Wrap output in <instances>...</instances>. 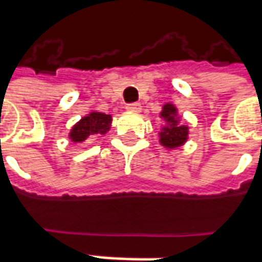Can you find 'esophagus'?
Instances as JSON below:
<instances>
[{
  "label": "esophagus",
  "instance_id": "obj_1",
  "mask_svg": "<svg viewBox=\"0 0 262 262\" xmlns=\"http://www.w3.org/2000/svg\"><path fill=\"white\" fill-rule=\"evenodd\" d=\"M129 112H133V113H139L140 110H142V105L139 103H132L127 104V107H126Z\"/></svg>",
  "mask_w": 262,
  "mask_h": 262
}]
</instances>
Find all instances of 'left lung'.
I'll return each instance as SVG.
<instances>
[{"instance_id": "obj_1", "label": "left lung", "mask_w": 262, "mask_h": 262, "mask_svg": "<svg viewBox=\"0 0 262 262\" xmlns=\"http://www.w3.org/2000/svg\"><path fill=\"white\" fill-rule=\"evenodd\" d=\"M159 116L164 120V126L159 132V142L167 149H174L183 146L188 139V127L180 123L178 110L174 104H164Z\"/></svg>"}]
</instances>
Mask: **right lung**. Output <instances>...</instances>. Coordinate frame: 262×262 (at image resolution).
<instances>
[{"instance_id": "add662e5", "label": "right lung", "mask_w": 262, "mask_h": 262, "mask_svg": "<svg viewBox=\"0 0 262 262\" xmlns=\"http://www.w3.org/2000/svg\"><path fill=\"white\" fill-rule=\"evenodd\" d=\"M110 126H112L110 114L91 112L85 117H82L77 124H74V127L69 132V139L75 143H81L93 135H105L110 130Z\"/></svg>"}]
</instances>
